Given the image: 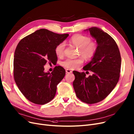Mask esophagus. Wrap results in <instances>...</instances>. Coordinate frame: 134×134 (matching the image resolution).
<instances>
[{"label": "esophagus", "instance_id": "1", "mask_svg": "<svg viewBox=\"0 0 134 134\" xmlns=\"http://www.w3.org/2000/svg\"><path fill=\"white\" fill-rule=\"evenodd\" d=\"M72 71L70 69H66V72L68 74H70V73H71Z\"/></svg>", "mask_w": 134, "mask_h": 134}]
</instances>
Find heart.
<instances>
[{"label": "heart", "instance_id": "1", "mask_svg": "<svg viewBox=\"0 0 134 134\" xmlns=\"http://www.w3.org/2000/svg\"><path fill=\"white\" fill-rule=\"evenodd\" d=\"M70 42L79 48L80 53L87 60L92 59L97 52L98 46L96 42L91 41L90 37L76 34L74 35L70 40ZM65 49V43L61 42L57 44L55 48V53L58 57L64 54ZM83 62L82 57L76 59L68 58L62 62L61 65L69 69H74L79 67Z\"/></svg>", "mask_w": 134, "mask_h": 134}]
</instances>
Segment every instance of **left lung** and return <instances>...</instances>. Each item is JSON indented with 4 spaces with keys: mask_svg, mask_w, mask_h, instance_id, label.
Returning a JSON list of instances; mask_svg holds the SVG:
<instances>
[{
    "mask_svg": "<svg viewBox=\"0 0 134 134\" xmlns=\"http://www.w3.org/2000/svg\"><path fill=\"white\" fill-rule=\"evenodd\" d=\"M86 30L90 31L98 44L92 59L83 68L85 71H92V75L87 77L84 72L74 71L75 79L73 86L76 96L81 101L93 104L105 99L117 84L121 57L116 41L110 35L97 27Z\"/></svg>",
    "mask_w": 134,
    "mask_h": 134,
    "instance_id": "1",
    "label": "left lung"
}]
</instances>
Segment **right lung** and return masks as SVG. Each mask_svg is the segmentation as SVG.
<instances>
[{
    "label": "right lung",
    "instance_id": "right-lung-1",
    "mask_svg": "<svg viewBox=\"0 0 134 134\" xmlns=\"http://www.w3.org/2000/svg\"><path fill=\"white\" fill-rule=\"evenodd\" d=\"M68 36L41 29L18 43L14 59V80L21 92L31 103L44 105L55 97L57 86L65 76V70L57 66L51 73L44 72V65L47 62H57L55 48Z\"/></svg>",
    "mask_w": 134,
    "mask_h": 134
}]
</instances>
